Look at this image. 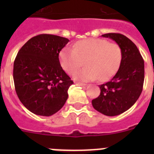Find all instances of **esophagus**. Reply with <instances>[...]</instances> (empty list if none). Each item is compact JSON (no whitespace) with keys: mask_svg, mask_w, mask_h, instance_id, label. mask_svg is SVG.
<instances>
[{"mask_svg":"<svg viewBox=\"0 0 154 154\" xmlns=\"http://www.w3.org/2000/svg\"><path fill=\"white\" fill-rule=\"evenodd\" d=\"M76 85H79V86H85V84L84 83H80V82H75Z\"/></svg>","mask_w":154,"mask_h":154,"instance_id":"34e87169","label":"esophagus"}]
</instances>
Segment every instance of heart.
Wrapping results in <instances>:
<instances>
[{"label":"heart","instance_id":"b5f03b06","mask_svg":"<svg viewBox=\"0 0 154 154\" xmlns=\"http://www.w3.org/2000/svg\"><path fill=\"white\" fill-rule=\"evenodd\" d=\"M59 60L64 70L69 74L81 67L85 61L86 67L74 72V79L89 82L99 78L100 81H106L119 69L122 51L118 45L105 39L89 38L75 42L73 48H62Z\"/></svg>","mask_w":154,"mask_h":154}]
</instances>
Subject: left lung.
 I'll list each match as a JSON object with an SVG mask.
<instances>
[{"label": "left lung", "instance_id": "obj_1", "mask_svg": "<svg viewBox=\"0 0 154 154\" xmlns=\"http://www.w3.org/2000/svg\"><path fill=\"white\" fill-rule=\"evenodd\" d=\"M116 42L122 51V61L116 74L99 85L100 95L92 99L93 108L108 116L128 110L137 101L143 90L144 61L136 45L125 35L109 33L102 35Z\"/></svg>", "mask_w": 154, "mask_h": 154}]
</instances>
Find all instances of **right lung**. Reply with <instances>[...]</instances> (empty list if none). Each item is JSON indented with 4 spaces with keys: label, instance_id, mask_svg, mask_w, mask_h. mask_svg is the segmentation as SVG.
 <instances>
[{
    "label": "right lung",
    "instance_id": "right-lung-1",
    "mask_svg": "<svg viewBox=\"0 0 154 154\" xmlns=\"http://www.w3.org/2000/svg\"><path fill=\"white\" fill-rule=\"evenodd\" d=\"M69 40L53 35H39L19 50L14 62L16 93L30 112L50 116L62 108L73 82L62 69L59 53Z\"/></svg>",
    "mask_w": 154,
    "mask_h": 154
}]
</instances>
